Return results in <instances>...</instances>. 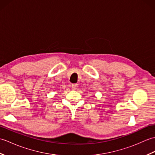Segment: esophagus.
<instances>
[{"label": "esophagus", "mask_w": 155, "mask_h": 155, "mask_svg": "<svg viewBox=\"0 0 155 155\" xmlns=\"http://www.w3.org/2000/svg\"><path fill=\"white\" fill-rule=\"evenodd\" d=\"M78 87V84H72V88L73 90H76Z\"/></svg>", "instance_id": "esophagus-1"}]
</instances>
